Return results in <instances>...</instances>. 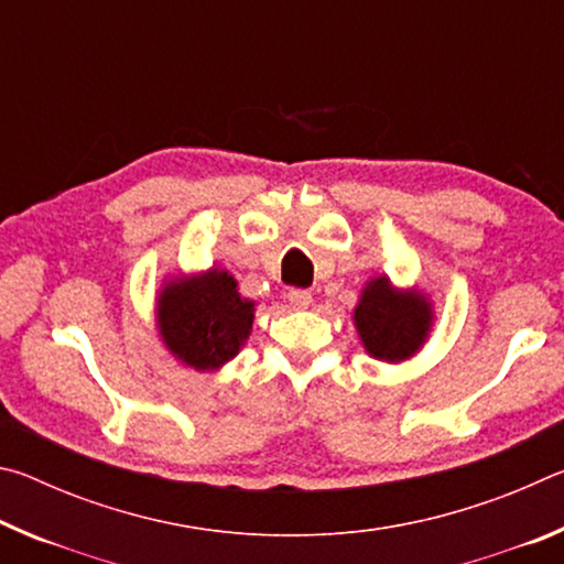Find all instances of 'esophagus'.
I'll use <instances>...</instances> for the list:
<instances>
[{"mask_svg": "<svg viewBox=\"0 0 564 564\" xmlns=\"http://www.w3.org/2000/svg\"><path fill=\"white\" fill-rule=\"evenodd\" d=\"M289 303H291V308H293V311H305V308H311L313 295H311L308 291L293 289V291L289 293Z\"/></svg>", "mask_w": 564, "mask_h": 564, "instance_id": "1", "label": "esophagus"}]
</instances>
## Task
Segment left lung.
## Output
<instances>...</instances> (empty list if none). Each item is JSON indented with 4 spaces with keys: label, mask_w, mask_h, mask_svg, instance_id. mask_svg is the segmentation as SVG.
I'll return each mask as SVG.
<instances>
[{
    "label": "left lung",
    "mask_w": 564,
    "mask_h": 564,
    "mask_svg": "<svg viewBox=\"0 0 564 564\" xmlns=\"http://www.w3.org/2000/svg\"><path fill=\"white\" fill-rule=\"evenodd\" d=\"M352 326L370 358L383 362H405L417 356L435 326L431 293L420 285L400 289L390 275L366 281L352 308Z\"/></svg>",
    "instance_id": "8db88e82"
}]
</instances>
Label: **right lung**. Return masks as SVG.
I'll list each match as a JSON object with an SVG mask.
<instances>
[{
	"label": "right lung",
	"mask_w": 564,
	"mask_h": 564,
	"mask_svg": "<svg viewBox=\"0 0 564 564\" xmlns=\"http://www.w3.org/2000/svg\"><path fill=\"white\" fill-rule=\"evenodd\" d=\"M154 318L161 343L181 366L214 373L246 346L256 301L241 295L234 273L218 265L194 273L176 271L159 285Z\"/></svg>",
	"instance_id": "1"
}]
</instances>
